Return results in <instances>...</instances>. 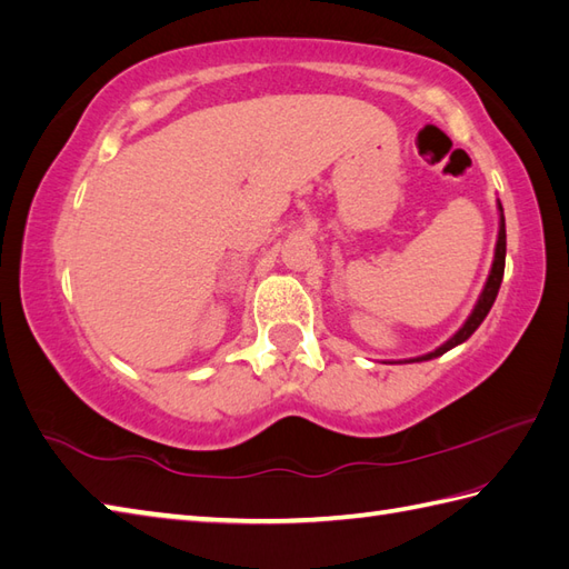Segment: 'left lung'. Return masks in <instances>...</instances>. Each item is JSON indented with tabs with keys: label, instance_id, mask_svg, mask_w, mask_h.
Instances as JSON below:
<instances>
[{
	"label": "left lung",
	"instance_id": "obj_1",
	"mask_svg": "<svg viewBox=\"0 0 569 569\" xmlns=\"http://www.w3.org/2000/svg\"><path fill=\"white\" fill-rule=\"evenodd\" d=\"M499 213H501V217H499V238H497L495 262H491V272H489V277H487V284H485V289H482V295H479V301H477V307L472 309L470 319H467L465 326L460 328V331H458L456 336H452L450 340H446L443 346L436 348L433 352H428V356L413 358V360H407V362H423V360H431V358L443 356V352H448L450 348H456V346L465 343V340L477 331L479 323L485 321V317L489 313L491 305H495V299H497V295H499L501 277H503V262H507V226H503V209H501V204H499Z\"/></svg>",
	"mask_w": 569,
	"mask_h": 569
}]
</instances>
